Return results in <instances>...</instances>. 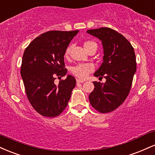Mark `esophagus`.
I'll list each match as a JSON object with an SVG mask.
<instances>
[{
    "label": "esophagus",
    "instance_id": "esophagus-1",
    "mask_svg": "<svg viewBox=\"0 0 155 155\" xmlns=\"http://www.w3.org/2000/svg\"><path fill=\"white\" fill-rule=\"evenodd\" d=\"M76 82H77L78 83H82L84 82V81H83V80H81V79H77L76 80Z\"/></svg>",
    "mask_w": 155,
    "mask_h": 155
}]
</instances>
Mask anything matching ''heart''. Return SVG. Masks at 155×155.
I'll return each mask as SVG.
<instances>
[{
    "label": "heart",
    "mask_w": 155,
    "mask_h": 155,
    "mask_svg": "<svg viewBox=\"0 0 155 155\" xmlns=\"http://www.w3.org/2000/svg\"><path fill=\"white\" fill-rule=\"evenodd\" d=\"M93 45H96V43L93 41H86L85 42L84 44V48L85 49H87L88 47L91 46ZM70 51V46L68 47L66 50V55L69 54V53ZM94 67L91 64H78L76 66L72 67L71 68V71L74 74H75L76 76L78 78H85L88 76V74L90 73L91 72H92Z\"/></svg>",
    "instance_id": "1"
}]
</instances>
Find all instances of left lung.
Wrapping results in <instances>:
<instances>
[{
  "instance_id": "8db88e82",
  "label": "left lung",
  "mask_w": 155,
  "mask_h": 155,
  "mask_svg": "<svg viewBox=\"0 0 155 155\" xmlns=\"http://www.w3.org/2000/svg\"><path fill=\"white\" fill-rule=\"evenodd\" d=\"M87 32L99 38L103 47V62L94 75L106 78L104 83L93 82L89 101L95 110L108 113L120 106L130 92L136 71L135 52L130 42L112 29L101 27Z\"/></svg>"
}]
</instances>
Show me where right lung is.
<instances>
[{
  "instance_id": "add662e5",
  "label": "right lung",
  "mask_w": 155,
  "mask_h": 155,
  "mask_svg": "<svg viewBox=\"0 0 155 155\" xmlns=\"http://www.w3.org/2000/svg\"><path fill=\"white\" fill-rule=\"evenodd\" d=\"M78 30L48 31L32 41L24 52L21 66L25 91L31 105L48 117L58 116L68 104L76 80L68 74L54 83L55 76H65V52Z\"/></svg>"
}]
</instances>
